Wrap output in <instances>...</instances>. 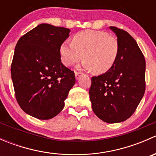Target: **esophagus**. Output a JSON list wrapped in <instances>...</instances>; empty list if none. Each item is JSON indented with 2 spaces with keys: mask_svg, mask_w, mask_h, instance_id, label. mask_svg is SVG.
I'll return each instance as SVG.
<instances>
[{
  "mask_svg": "<svg viewBox=\"0 0 156 156\" xmlns=\"http://www.w3.org/2000/svg\"><path fill=\"white\" fill-rule=\"evenodd\" d=\"M75 78H76V79H78V78L83 75V73H81V72H75Z\"/></svg>",
  "mask_w": 156,
  "mask_h": 156,
  "instance_id": "esophagus-1",
  "label": "esophagus"
}]
</instances>
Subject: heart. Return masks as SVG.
Listing matches in <instances>:
<instances>
[{"label": "heart", "instance_id": "heart-1", "mask_svg": "<svg viewBox=\"0 0 156 156\" xmlns=\"http://www.w3.org/2000/svg\"><path fill=\"white\" fill-rule=\"evenodd\" d=\"M59 53L61 61L66 66L74 65L83 57L84 69H95L97 73H105L117 60L119 43L115 36L106 31H85L74 35L72 43H62Z\"/></svg>", "mask_w": 156, "mask_h": 156}]
</instances>
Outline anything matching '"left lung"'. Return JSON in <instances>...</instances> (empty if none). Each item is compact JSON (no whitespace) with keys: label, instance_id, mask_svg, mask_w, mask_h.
Listing matches in <instances>:
<instances>
[{"label":"left lung","instance_id":"left-lung-1","mask_svg":"<svg viewBox=\"0 0 156 156\" xmlns=\"http://www.w3.org/2000/svg\"><path fill=\"white\" fill-rule=\"evenodd\" d=\"M118 37L119 53L106 73L91 78L89 90L92 109L107 123H119L130 117L146 89V61L136 41L126 31L110 26Z\"/></svg>","mask_w":156,"mask_h":156}]
</instances>
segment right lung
<instances>
[{
    "mask_svg": "<svg viewBox=\"0 0 156 156\" xmlns=\"http://www.w3.org/2000/svg\"><path fill=\"white\" fill-rule=\"evenodd\" d=\"M69 32L43 23L16 45L11 64L16 99L25 112L36 119L48 120L59 114L75 83V73L62 63L59 53Z\"/></svg>",
    "mask_w": 156,
    "mask_h": 156,
    "instance_id": "right-lung-1",
    "label": "right lung"
}]
</instances>
